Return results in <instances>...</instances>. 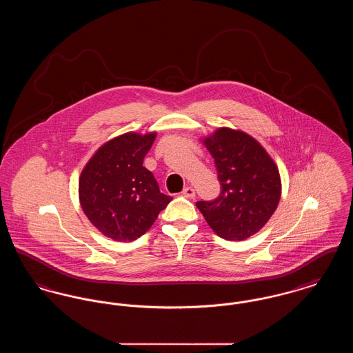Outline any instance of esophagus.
Listing matches in <instances>:
<instances>
[{"label":"esophagus","instance_id":"34e87169","mask_svg":"<svg viewBox=\"0 0 353 353\" xmlns=\"http://www.w3.org/2000/svg\"><path fill=\"white\" fill-rule=\"evenodd\" d=\"M183 196L186 199H194L196 197V192L192 186H186L184 190H183Z\"/></svg>","mask_w":353,"mask_h":353}]
</instances>
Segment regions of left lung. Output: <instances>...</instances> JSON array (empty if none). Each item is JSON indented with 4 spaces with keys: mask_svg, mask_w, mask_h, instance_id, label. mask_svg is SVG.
<instances>
[{
    "mask_svg": "<svg viewBox=\"0 0 353 353\" xmlns=\"http://www.w3.org/2000/svg\"><path fill=\"white\" fill-rule=\"evenodd\" d=\"M214 159L221 193L196 202L208 225L226 241L258 233L281 200V176L269 153L250 134L226 127L203 140Z\"/></svg>",
    "mask_w": 353,
    "mask_h": 353,
    "instance_id": "left-lung-1",
    "label": "left lung"
}]
</instances>
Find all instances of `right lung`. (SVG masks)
Here are the masks:
<instances>
[{
    "mask_svg": "<svg viewBox=\"0 0 353 353\" xmlns=\"http://www.w3.org/2000/svg\"><path fill=\"white\" fill-rule=\"evenodd\" d=\"M156 132L120 134L103 144L79 177L84 214L101 234L134 241L147 233L172 197L160 192L152 172L143 167Z\"/></svg>",
    "mask_w": 353,
    "mask_h": 353,
    "instance_id": "obj_1",
    "label": "right lung"
}]
</instances>
